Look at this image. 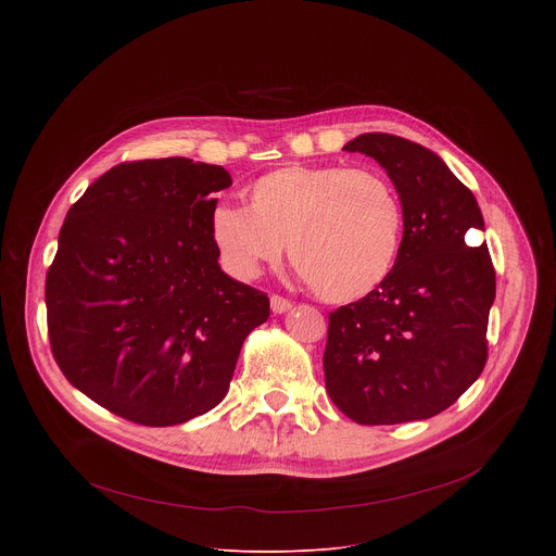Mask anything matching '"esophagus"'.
<instances>
[{"label": "esophagus", "mask_w": 556, "mask_h": 556, "mask_svg": "<svg viewBox=\"0 0 556 556\" xmlns=\"http://www.w3.org/2000/svg\"><path fill=\"white\" fill-rule=\"evenodd\" d=\"M270 307H273L275 314H283V312H288V309L292 307V303H290L288 299L279 296V294H273V296H270Z\"/></svg>", "instance_id": "esophagus-1"}]
</instances>
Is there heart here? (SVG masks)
I'll return each instance as SVG.
<instances>
[{"mask_svg":"<svg viewBox=\"0 0 556 556\" xmlns=\"http://www.w3.org/2000/svg\"><path fill=\"white\" fill-rule=\"evenodd\" d=\"M251 206L219 204L211 232L226 268L255 279L288 242L290 260L330 303L371 294L401 251L403 208L389 180L345 165H288L251 185Z\"/></svg>","mask_w":556,"mask_h":556,"instance_id":"heart-1","label":"heart"}]
</instances>
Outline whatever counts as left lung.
Segmentation results:
<instances>
[{"label": "left lung", "instance_id": "1", "mask_svg": "<svg viewBox=\"0 0 556 556\" xmlns=\"http://www.w3.org/2000/svg\"><path fill=\"white\" fill-rule=\"evenodd\" d=\"M345 151L371 155L403 204V242L389 277L330 312L324 354L332 403L358 425L427 420L480 378L489 358L495 268L478 200L442 157L391 134H361Z\"/></svg>", "mask_w": 556, "mask_h": 556}]
</instances>
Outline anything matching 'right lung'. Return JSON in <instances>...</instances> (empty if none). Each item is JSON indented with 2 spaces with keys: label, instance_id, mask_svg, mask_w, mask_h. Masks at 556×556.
<instances>
[{
  "label": "right lung",
  "instance_id": "add662e5",
  "mask_svg": "<svg viewBox=\"0 0 556 556\" xmlns=\"http://www.w3.org/2000/svg\"><path fill=\"white\" fill-rule=\"evenodd\" d=\"M232 185L189 157L121 163L78 198L46 277L48 337L63 376L144 427L182 425L228 391L244 339L270 316L230 279L211 232Z\"/></svg>",
  "mask_w": 556,
  "mask_h": 556
}]
</instances>
